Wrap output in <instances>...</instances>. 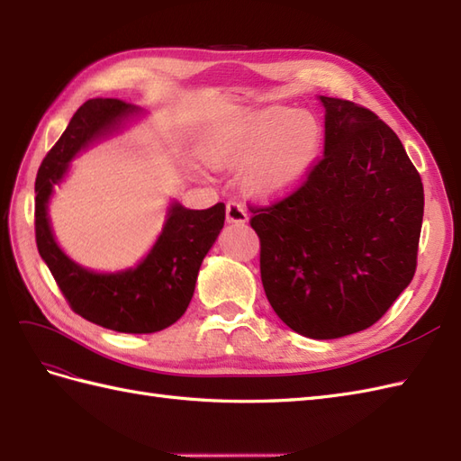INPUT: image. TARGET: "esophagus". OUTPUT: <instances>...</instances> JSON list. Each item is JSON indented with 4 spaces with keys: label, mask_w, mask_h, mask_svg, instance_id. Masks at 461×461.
<instances>
[{
    "label": "esophagus",
    "mask_w": 461,
    "mask_h": 461,
    "mask_svg": "<svg viewBox=\"0 0 461 461\" xmlns=\"http://www.w3.org/2000/svg\"><path fill=\"white\" fill-rule=\"evenodd\" d=\"M226 221L228 223H245L248 221V212L238 202H230L226 206Z\"/></svg>",
    "instance_id": "esophagus-1"
}]
</instances>
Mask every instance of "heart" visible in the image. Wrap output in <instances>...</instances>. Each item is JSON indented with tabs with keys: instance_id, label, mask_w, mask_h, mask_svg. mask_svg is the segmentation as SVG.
I'll list each match as a JSON object with an SVG mask.
<instances>
[{
	"instance_id": "heart-1",
	"label": "heart",
	"mask_w": 461,
	"mask_h": 461,
	"mask_svg": "<svg viewBox=\"0 0 461 461\" xmlns=\"http://www.w3.org/2000/svg\"><path fill=\"white\" fill-rule=\"evenodd\" d=\"M322 151V127L308 112L271 105L223 125L206 143L213 168L242 170L243 188L273 202L304 185Z\"/></svg>"
}]
</instances>
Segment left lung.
<instances>
[{
	"instance_id": "left-lung-1",
	"label": "left lung",
	"mask_w": 461,
	"mask_h": 461,
	"mask_svg": "<svg viewBox=\"0 0 461 461\" xmlns=\"http://www.w3.org/2000/svg\"><path fill=\"white\" fill-rule=\"evenodd\" d=\"M324 157L291 196L255 208L261 281L283 322L312 339L373 326L416 271L424 190L401 139L361 105L318 95Z\"/></svg>"
}]
</instances>
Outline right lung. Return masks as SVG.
I'll use <instances>...</instances> for the list:
<instances>
[{"mask_svg":"<svg viewBox=\"0 0 461 461\" xmlns=\"http://www.w3.org/2000/svg\"><path fill=\"white\" fill-rule=\"evenodd\" d=\"M143 112L113 98L80 105L57 145L42 158L35 180L37 248L77 314L123 334H153L175 324L194 294L200 265L216 243L226 206L188 210L170 200L163 230L135 267L105 273L82 267L62 251L50 226L49 204L86 149L127 130Z\"/></svg>","mask_w":461,"mask_h":461,"instance_id":"1","label":"right lung"}]
</instances>
